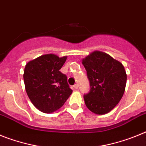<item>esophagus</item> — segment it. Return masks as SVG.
<instances>
[{
  "label": "esophagus",
  "instance_id": "esophagus-1",
  "mask_svg": "<svg viewBox=\"0 0 146 146\" xmlns=\"http://www.w3.org/2000/svg\"><path fill=\"white\" fill-rule=\"evenodd\" d=\"M73 87H74V89H76V90H78V86L77 84H76L75 85H73Z\"/></svg>",
  "mask_w": 146,
  "mask_h": 146
}]
</instances>
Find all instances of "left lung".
Segmentation results:
<instances>
[{"mask_svg": "<svg viewBox=\"0 0 146 146\" xmlns=\"http://www.w3.org/2000/svg\"><path fill=\"white\" fill-rule=\"evenodd\" d=\"M90 90L84 95L87 108L97 115L111 111L125 91L126 73L120 62L106 53L95 51L82 60Z\"/></svg>", "mask_w": 146, "mask_h": 146, "instance_id": "left-lung-1", "label": "left lung"}]
</instances>
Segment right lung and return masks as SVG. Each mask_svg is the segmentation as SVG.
I'll return each mask as SVG.
<instances>
[{
  "label": "right lung",
  "instance_id": "add662e5",
  "mask_svg": "<svg viewBox=\"0 0 146 146\" xmlns=\"http://www.w3.org/2000/svg\"><path fill=\"white\" fill-rule=\"evenodd\" d=\"M67 56L46 54L29 62L25 67L24 83L34 106L44 113H51L64 105L72 90L67 76L59 71Z\"/></svg>",
  "mask_w": 146,
  "mask_h": 146
}]
</instances>
